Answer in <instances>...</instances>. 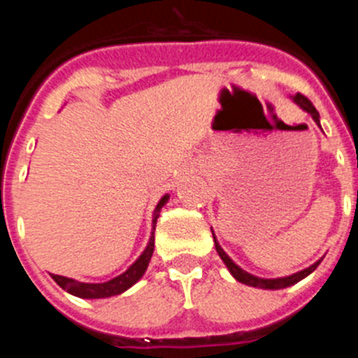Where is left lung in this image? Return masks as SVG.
<instances>
[{"instance_id": "obj_1", "label": "left lung", "mask_w": 358, "mask_h": 358, "mask_svg": "<svg viewBox=\"0 0 358 358\" xmlns=\"http://www.w3.org/2000/svg\"><path fill=\"white\" fill-rule=\"evenodd\" d=\"M292 102L297 103V106L301 107L303 110H306L310 116H312V120H314L315 123L319 125V113L317 109H315L314 106H312V102H310L308 98L303 96V94H294ZM321 127V125H319ZM211 233H213V229H211ZM213 240H215V249H217L218 256L222 258V262L226 264V267L229 268L231 276L235 278L236 281H240V283H243V285H249V287H256V289H265V290H280V289H287V287L294 285V283H297V281H301L303 278H306L308 274H312L317 268V265L321 264V260L315 262L314 265H310V267L303 268V271H299V273L296 274H290V276H283V278H258L255 276V274H249L248 271H243L242 267H238V265L235 264V262L231 260L229 256L226 255V251H224L222 248H220V243L217 242V238H215V233H213Z\"/></svg>"}]
</instances>
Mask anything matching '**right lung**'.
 <instances>
[{"instance_id":"obj_1","label":"right lung","mask_w":358,"mask_h":358,"mask_svg":"<svg viewBox=\"0 0 358 358\" xmlns=\"http://www.w3.org/2000/svg\"><path fill=\"white\" fill-rule=\"evenodd\" d=\"M170 195H163L161 201L157 202L156 210H154V215H152V233L150 238H148L147 248L145 251L141 252L140 258L131 265V267L125 271L120 276L113 278L109 281H103V283H84V281L73 280V278H66V276H59V274H52V278L55 280V283L61 289H64L66 292L73 294V296L77 297H84V299H103V297H110V296H118V294L125 292L127 289H131L134 285L136 281H140L141 276L145 274L148 267V262L152 258V252H154V231H156V222L157 217H159L161 208L169 202Z\"/></svg>"}]
</instances>
